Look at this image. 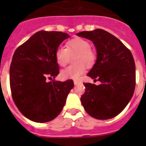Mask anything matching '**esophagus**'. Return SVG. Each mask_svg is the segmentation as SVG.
Masks as SVG:
<instances>
[{
  "label": "esophagus",
  "mask_w": 146,
  "mask_h": 146,
  "mask_svg": "<svg viewBox=\"0 0 146 146\" xmlns=\"http://www.w3.org/2000/svg\"><path fill=\"white\" fill-rule=\"evenodd\" d=\"M79 83V81H77V80H74V86H77V84Z\"/></svg>",
  "instance_id": "obj_1"
}]
</instances>
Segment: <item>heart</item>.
I'll return each instance as SVG.
<instances>
[{
    "label": "heart",
    "instance_id": "1",
    "mask_svg": "<svg viewBox=\"0 0 146 146\" xmlns=\"http://www.w3.org/2000/svg\"><path fill=\"white\" fill-rule=\"evenodd\" d=\"M74 65L62 70L60 75L64 79H78L86 71V67H91L96 62V53L91 50V44L87 40L74 38L66 44V47H58L55 52V60L60 66H65L70 56H74Z\"/></svg>",
    "mask_w": 146,
    "mask_h": 146
}]
</instances>
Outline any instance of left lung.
I'll return each mask as SVG.
<instances>
[{
    "instance_id": "8db88e82",
    "label": "left lung",
    "mask_w": 146,
    "mask_h": 146,
    "mask_svg": "<svg viewBox=\"0 0 146 146\" xmlns=\"http://www.w3.org/2000/svg\"><path fill=\"white\" fill-rule=\"evenodd\" d=\"M77 35L91 40L96 47V63L87 75L101 82L99 86L84 83L86 91L81 103L93 118H114L123 111L135 91L136 74L132 54L118 38L104 30Z\"/></svg>"
}]
</instances>
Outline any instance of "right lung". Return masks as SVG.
<instances>
[{"instance_id":"right-lung-1","label":"right lung","mask_w":146,"mask_h":146,"mask_svg":"<svg viewBox=\"0 0 146 146\" xmlns=\"http://www.w3.org/2000/svg\"><path fill=\"white\" fill-rule=\"evenodd\" d=\"M68 38L69 34L63 32L40 31L13 55L9 70L11 95L20 113L31 121L44 123L56 118L74 87L72 80H52L59 74L55 50Z\"/></svg>"}]
</instances>
